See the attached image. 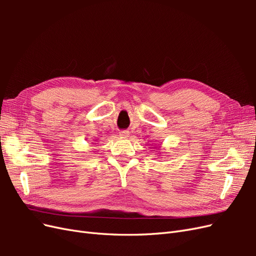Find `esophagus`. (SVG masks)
<instances>
[{
	"label": "esophagus",
	"mask_w": 256,
	"mask_h": 256,
	"mask_svg": "<svg viewBox=\"0 0 256 256\" xmlns=\"http://www.w3.org/2000/svg\"><path fill=\"white\" fill-rule=\"evenodd\" d=\"M129 131H127V130H122V131H120V138H128L129 136Z\"/></svg>",
	"instance_id": "1"
}]
</instances>
